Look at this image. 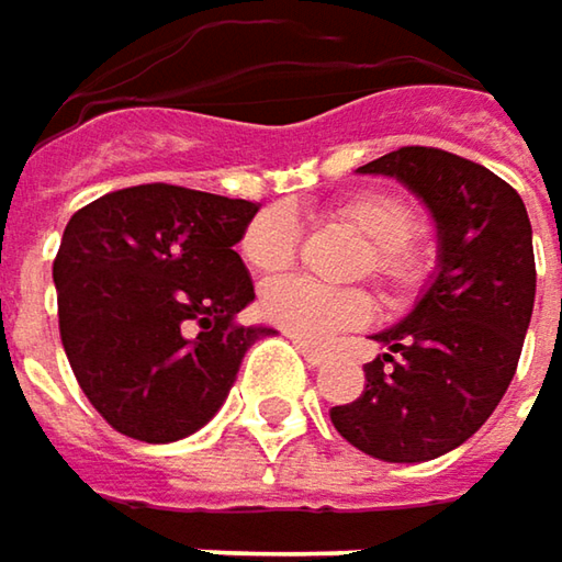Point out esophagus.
Returning a JSON list of instances; mask_svg holds the SVG:
<instances>
[{
    "mask_svg": "<svg viewBox=\"0 0 562 562\" xmlns=\"http://www.w3.org/2000/svg\"><path fill=\"white\" fill-rule=\"evenodd\" d=\"M295 347H299V352L305 356V362H312V366H321L324 359H327V352L321 347H312V344H305V340H295Z\"/></svg>",
    "mask_w": 562,
    "mask_h": 562,
    "instance_id": "34e87169",
    "label": "esophagus"
}]
</instances>
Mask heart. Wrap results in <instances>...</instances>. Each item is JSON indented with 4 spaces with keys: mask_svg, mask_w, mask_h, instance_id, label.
<instances>
[{
    "mask_svg": "<svg viewBox=\"0 0 562 562\" xmlns=\"http://www.w3.org/2000/svg\"><path fill=\"white\" fill-rule=\"evenodd\" d=\"M340 222L349 225L369 248H372V273L394 292L407 289L419 280V254L411 248L419 218L397 196L362 193L347 200L340 210ZM299 248V225L289 210L260 213L245 232V260L254 270L277 273L292 263ZM260 314L292 334L295 340L321 344L337 330H352L372 321L375 305L362 289L327 285L312 277H282L263 285Z\"/></svg>",
    "mask_w": 562,
    "mask_h": 562,
    "instance_id": "1",
    "label": "heart"
}]
</instances>
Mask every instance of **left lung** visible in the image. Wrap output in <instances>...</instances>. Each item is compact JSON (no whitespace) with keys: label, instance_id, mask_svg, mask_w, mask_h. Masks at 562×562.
Masks as SVG:
<instances>
[{"label":"left lung","instance_id":"8db88e82","mask_svg":"<svg viewBox=\"0 0 562 562\" xmlns=\"http://www.w3.org/2000/svg\"><path fill=\"white\" fill-rule=\"evenodd\" d=\"M359 175L397 178L426 203L439 267L416 308L372 337L387 352L330 423L372 458L432 461L477 432L515 375L538 282L531 222L509 183L451 151L404 146Z\"/></svg>","mask_w":562,"mask_h":562}]
</instances>
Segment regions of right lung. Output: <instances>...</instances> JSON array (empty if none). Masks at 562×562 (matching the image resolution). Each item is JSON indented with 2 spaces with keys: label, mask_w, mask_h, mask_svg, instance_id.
<instances>
[{
  "label": "right lung",
  "mask_w": 562,
  "mask_h": 562,
  "mask_svg": "<svg viewBox=\"0 0 562 562\" xmlns=\"http://www.w3.org/2000/svg\"><path fill=\"white\" fill-rule=\"evenodd\" d=\"M260 206L175 183L104 193L69 218L53 260L59 337L116 432L165 446L203 429L270 327L235 314L254 282L235 245Z\"/></svg>",
  "instance_id": "add662e5"
}]
</instances>
